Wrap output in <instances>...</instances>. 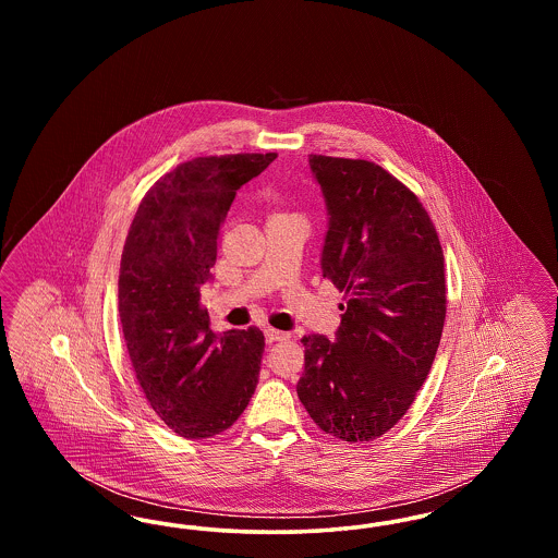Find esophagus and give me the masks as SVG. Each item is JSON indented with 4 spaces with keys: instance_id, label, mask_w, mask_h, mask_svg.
I'll return each instance as SVG.
<instances>
[{
    "instance_id": "obj_1",
    "label": "esophagus",
    "mask_w": 558,
    "mask_h": 558,
    "mask_svg": "<svg viewBox=\"0 0 558 558\" xmlns=\"http://www.w3.org/2000/svg\"><path fill=\"white\" fill-rule=\"evenodd\" d=\"M264 335H266L267 343H278V341H287V339H289V335H287V332H282V330H274V328H266V330H264Z\"/></svg>"
}]
</instances>
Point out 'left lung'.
Listing matches in <instances>:
<instances>
[{
  "mask_svg": "<svg viewBox=\"0 0 558 558\" xmlns=\"http://www.w3.org/2000/svg\"><path fill=\"white\" fill-rule=\"evenodd\" d=\"M328 230L322 276L345 292L335 341L303 337L296 396L343 441L398 425L433 366L446 319L444 251L425 207L376 162L310 157Z\"/></svg>",
  "mask_w": 558,
  "mask_h": 558,
  "instance_id": "8db88e82",
  "label": "left lung"
}]
</instances>
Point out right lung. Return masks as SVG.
<instances>
[{
	"instance_id": "right-lung-1",
	"label": "right lung",
	"mask_w": 558,
	"mask_h": 558,
	"mask_svg": "<svg viewBox=\"0 0 558 558\" xmlns=\"http://www.w3.org/2000/svg\"><path fill=\"white\" fill-rule=\"evenodd\" d=\"M274 159L226 155L178 165L142 198L123 246L119 318L135 378L160 421L186 439L234 425L259 380L264 332L217 337L201 289L213 278L236 190Z\"/></svg>"
}]
</instances>
